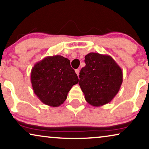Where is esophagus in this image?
Wrapping results in <instances>:
<instances>
[{"label":"esophagus","mask_w":149,"mask_h":149,"mask_svg":"<svg viewBox=\"0 0 149 149\" xmlns=\"http://www.w3.org/2000/svg\"><path fill=\"white\" fill-rule=\"evenodd\" d=\"M75 72H76L77 76H79V69H76V70H75Z\"/></svg>","instance_id":"obj_1"}]
</instances>
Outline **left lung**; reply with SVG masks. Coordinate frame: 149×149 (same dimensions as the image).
Wrapping results in <instances>:
<instances>
[{"instance_id":"left-lung-1","label":"left lung","mask_w":149,"mask_h":149,"mask_svg":"<svg viewBox=\"0 0 149 149\" xmlns=\"http://www.w3.org/2000/svg\"><path fill=\"white\" fill-rule=\"evenodd\" d=\"M85 66L79 73L81 90L87 102L101 107L111 102L123 82V71L109 55L89 53L85 56Z\"/></svg>"}]
</instances>
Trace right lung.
<instances>
[{
	"instance_id": "1",
	"label": "right lung",
	"mask_w": 149,
	"mask_h": 149,
	"mask_svg": "<svg viewBox=\"0 0 149 149\" xmlns=\"http://www.w3.org/2000/svg\"><path fill=\"white\" fill-rule=\"evenodd\" d=\"M30 77L36 96L45 104L53 107L62 104L68 91L79 82L70 60L59 55L47 56L36 62Z\"/></svg>"
}]
</instances>
